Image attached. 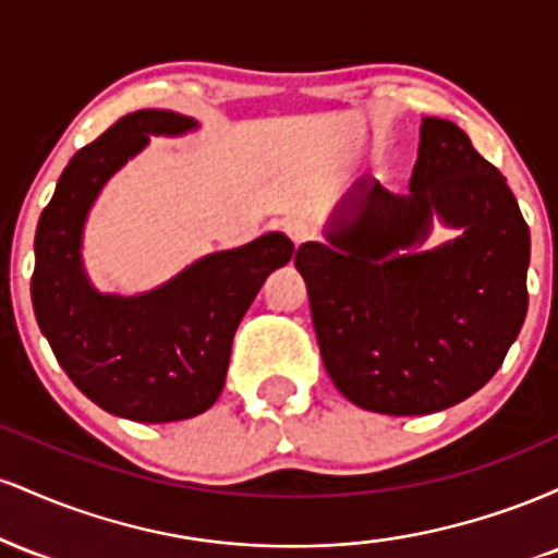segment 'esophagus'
Masks as SVG:
<instances>
[{
  "label": "esophagus",
  "instance_id": "esophagus-1",
  "mask_svg": "<svg viewBox=\"0 0 558 558\" xmlns=\"http://www.w3.org/2000/svg\"><path fill=\"white\" fill-rule=\"evenodd\" d=\"M283 233L299 246V243H304L306 239H310L312 230L304 220H299V217H291V220H283Z\"/></svg>",
  "mask_w": 558,
  "mask_h": 558
}]
</instances>
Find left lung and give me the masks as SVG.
<instances>
[{"instance_id":"left-lung-1","label":"left lung","mask_w":558,"mask_h":558,"mask_svg":"<svg viewBox=\"0 0 558 558\" xmlns=\"http://www.w3.org/2000/svg\"><path fill=\"white\" fill-rule=\"evenodd\" d=\"M325 243H301L319 354L336 388L367 412L430 414L501 367L527 315L530 230L506 178L451 120L425 118L407 194L360 185ZM465 235L399 255L429 215Z\"/></svg>"}]
</instances>
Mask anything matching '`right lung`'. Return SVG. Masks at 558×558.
Instances as JSON below:
<instances>
[{
  "label": "right lung",
  "instance_id": "add662e5",
  "mask_svg": "<svg viewBox=\"0 0 558 558\" xmlns=\"http://www.w3.org/2000/svg\"><path fill=\"white\" fill-rule=\"evenodd\" d=\"M194 125L168 110L125 114L75 151L38 217L31 278L38 328L75 388L125 420L178 422L207 412L226 386L241 317L267 275L293 254L283 233H267L198 259L144 296H101L88 286L81 228L99 189L151 133Z\"/></svg>",
  "mask_w": 558,
  "mask_h": 558
}]
</instances>
